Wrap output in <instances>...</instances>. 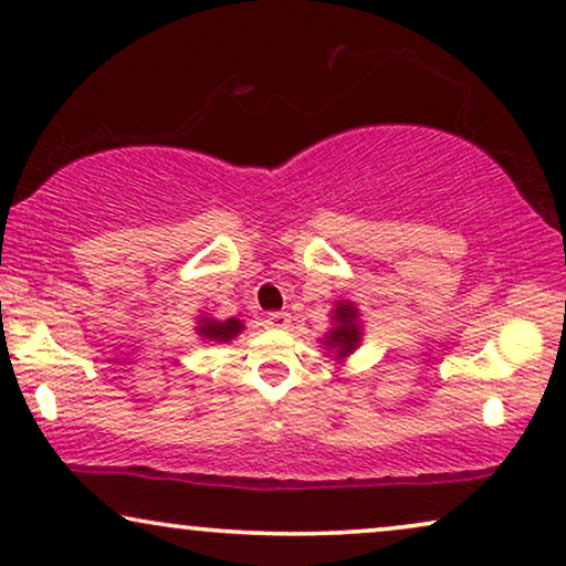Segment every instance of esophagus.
Returning a JSON list of instances; mask_svg holds the SVG:
<instances>
[{"label":"esophagus","instance_id":"obj_1","mask_svg":"<svg viewBox=\"0 0 566 566\" xmlns=\"http://www.w3.org/2000/svg\"><path fill=\"white\" fill-rule=\"evenodd\" d=\"M265 324L268 329H285L291 324V316L289 314H283V312H275V314H268L265 316Z\"/></svg>","mask_w":566,"mask_h":566}]
</instances>
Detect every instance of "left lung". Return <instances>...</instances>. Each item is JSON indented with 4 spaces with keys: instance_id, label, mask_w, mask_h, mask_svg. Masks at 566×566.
<instances>
[{
    "instance_id": "obj_1",
    "label": "left lung",
    "mask_w": 566,
    "mask_h": 566,
    "mask_svg": "<svg viewBox=\"0 0 566 566\" xmlns=\"http://www.w3.org/2000/svg\"><path fill=\"white\" fill-rule=\"evenodd\" d=\"M358 312H355L353 304H339L335 308V322L337 327L329 329L327 345L335 347L337 355H347L350 350H355L360 339V327H358Z\"/></svg>"
}]
</instances>
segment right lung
Returning a JSON list of instances; mask_svg holds the SVG:
<instances>
[{"instance_id": "add662e5", "label": "right lung", "mask_w": 566, "mask_h": 566, "mask_svg": "<svg viewBox=\"0 0 566 566\" xmlns=\"http://www.w3.org/2000/svg\"><path fill=\"white\" fill-rule=\"evenodd\" d=\"M242 332V322L239 319H227V322H213L203 319L198 327V335L206 339H216V343H229L231 337H237Z\"/></svg>"}]
</instances>
